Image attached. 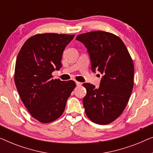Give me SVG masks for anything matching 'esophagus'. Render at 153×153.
<instances>
[{"label":"esophagus","mask_w":153,"mask_h":153,"mask_svg":"<svg viewBox=\"0 0 153 153\" xmlns=\"http://www.w3.org/2000/svg\"><path fill=\"white\" fill-rule=\"evenodd\" d=\"M76 84L77 86H80V85H82V83L79 82V81H76Z\"/></svg>","instance_id":"34e87169"}]
</instances>
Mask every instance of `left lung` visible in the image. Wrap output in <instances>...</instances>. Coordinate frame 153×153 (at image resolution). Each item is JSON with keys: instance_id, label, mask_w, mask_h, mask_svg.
I'll return each mask as SVG.
<instances>
[{"instance_id": "obj_1", "label": "left lung", "mask_w": 153, "mask_h": 153, "mask_svg": "<svg viewBox=\"0 0 153 153\" xmlns=\"http://www.w3.org/2000/svg\"><path fill=\"white\" fill-rule=\"evenodd\" d=\"M87 49L91 70L102 74L100 87L83 83L86 95L83 104L86 116L100 125L111 123L124 111L134 85L133 61L120 37L104 31L77 35Z\"/></svg>"}]
</instances>
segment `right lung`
Returning a JSON list of instances; mask_svg holds the SVG:
<instances>
[{
    "mask_svg": "<svg viewBox=\"0 0 153 153\" xmlns=\"http://www.w3.org/2000/svg\"><path fill=\"white\" fill-rule=\"evenodd\" d=\"M74 35L45 33L30 37L18 54L14 82L21 100L33 118L51 123L62 114L76 86L74 81L53 79L62 68V53Z\"/></svg>",
    "mask_w": 153,
    "mask_h": 153,
    "instance_id": "right-lung-1",
    "label": "right lung"
}]
</instances>
